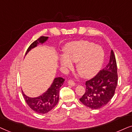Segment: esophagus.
Returning a JSON list of instances; mask_svg holds the SVG:
<instances>
[{
  "label": "esophagus",
  "instance_id": "obj_1",
  "mask_svg": "<svg viewBox=\"0 0 132 132\" xmlns=\"http://www.w3.org/2000/svg\"><path fill=\"white\" fill-rule=\"evenodd\" d=\"M68 84H69V85H71V86H75V85H76V84H75V82L73 81V80H69L68 81Z\"/></svg>",
  "mask_w": 132,
  "mask_h": 132
}]
</instances>
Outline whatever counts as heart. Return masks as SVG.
Here are the masks:
<instances>
[{
  "label": "heart",
  "mask_w": 132,
  "mask_h": 132,
  "mask_svg": "<svg viewBox=\"0 0 132 132\" xmlns=\"http://www.w3.org/2000/svg\"><path fill=\"white\" fill-rule=\"evenodd\" d=\"M64 52V55L60 58L61 66L70 68L72 66V61L77 63L79 75L86 78H92L100 71L104 59V50L100 46L84 40L68 43Z\"/></svg>",
  "instance_id": "obj_1"
}]
</instances>
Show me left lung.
I'll return each instance as SVG.
<instances>
[{"label": "left lung", "instance_id": "obj_1", "mask_svg": "<svg viewBox=\"0 0 132 132\" xmlns=\"http://www.w3.org/2000/svg\"><path fill=\"white\" fill-rule=\"evenodd\" d=\"M117 83V61L111 50L108 64L95 77L86 82L85 93L80 101L92 109L103 108L113 96Z\"/></svg>", "mask_w": 132, "mask_h": 132}]
</instances>
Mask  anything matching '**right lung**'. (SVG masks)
<instances>
[{
    "label": "right lung",
    "instance_id": "1",
    "mask_svg": "<svg viewBox=\"0 0 132 132\" xmlns=\"http://www.w3.org/2000/svg\"><path fill=\"white\" fill-rule=\"evenodd\" d=\"M48 38V37L42 36L33 42L26 51L25 55L39 44H43L46 42ZM64 79L61 77L55 78L48 90L37 97H29L26 95L22 90L24 99L29 108L37 113L41 114L48 113L57 105L59 102L60 89L64 83Z\"/></svg>",
    "mask_w": 132,
    "mask_h": 132
}]
</instances>
